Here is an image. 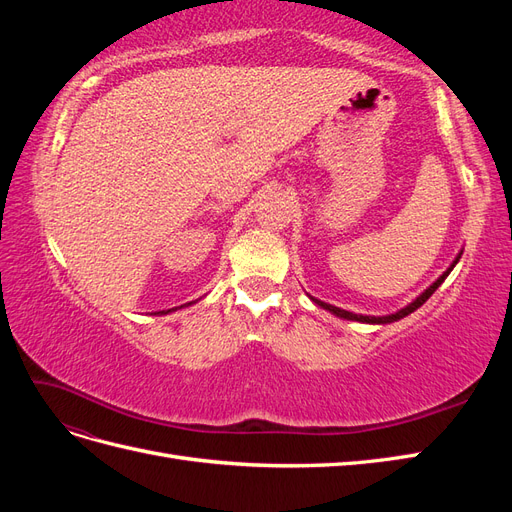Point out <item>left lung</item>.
I'll return each instance as SVG.
<instances>
[{
  "label": "left lung",
  "mask_w": 512,
  "mask_h": 512,
  "mask_svg": "<svg viewBox=\"0 0 512 512\" xmlns=\"http://www.w3.org/2000/svg\"><path fill=\"white\" fill-rule=\"evenodd\" d=\"M457 265V260L453 262V265H451V269ZM451 269H448L442 277H440V280L438 282H433V286H429L423 294H421V297H418L416 301H412L408 307H404V309H399V312L397 314H391V316H380V318H376V316H359V314H352V312H346V309H339V307H335V305H329V303H324V301H318V299H314L320 307H324V309H329V312L331 314H335V316H339V318H346V320H359V322H371V324H386V322H393V320H399V318H404V316H408V314H412L414 312V309H418V307H421L429 297H431V294L433 292H436L438 290V286L446 280V275L448 273H451Z\"/></svg>",
  "instance_id": "obj_1"
}]
</instances>
